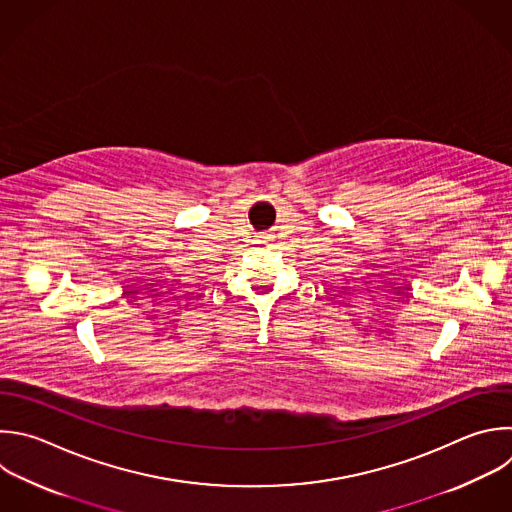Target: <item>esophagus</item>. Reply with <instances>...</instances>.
<instances>
[{"label": "esophagus", "mask_w": 512, "mask_h": 512, "mask_svg": "<svg viewBox=\"0 0 512 512\" xmlns=\"http://www.w3.org/2000/svg\"><path fill=\"white\" fill-rule=\"evenodd\" d=\"M269 241H273V235H267V233H263V235H257V243H269Z\"/></svg>", "instance_id": "esophagus-1"}]
</instances>
